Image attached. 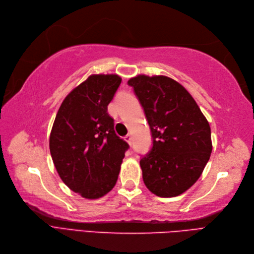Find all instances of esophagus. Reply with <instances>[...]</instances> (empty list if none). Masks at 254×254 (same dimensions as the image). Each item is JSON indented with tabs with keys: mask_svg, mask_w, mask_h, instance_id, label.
Masks as SVG:
<instances>
[{
	"mask_svg": "<svg viewBox=\"0 0 254 254\" xmlns=\"http://www.w3.org/2000/svg\"><path fill=\"white\" fill-rule=\"evenodd\" d=\"M125 139H126L127 142H128V144H132V135L127 134V135L125 137Z\"/></svg>",
	"mask_w": 254,
	"mask_h": 254,
	"instance_id": "esophagus-1",
	"label": "esophagus"
}]
</instances>
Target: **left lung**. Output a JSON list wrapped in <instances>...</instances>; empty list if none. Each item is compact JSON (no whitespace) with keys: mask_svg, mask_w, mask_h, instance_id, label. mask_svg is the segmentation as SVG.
<instances>
[{"mask_svg":"<svg viewBox=\"0 0 254 254\" xmlns=\"http://www.w3.org/2000/svg\"><path fill=\"white\" fill-rule=\"evenodd\" d=\"M151 128L153 145L141 156L142 178L159 197L191 188L212 152L211 128L189 92L166 76L139 75L127 81Z\"/></svg>","mask_w":254,"mask_h":254,"instance_id":"left-lung-1","label":"left lung"}]
</instances>
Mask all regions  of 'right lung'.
I'll return each instance as SVG.
<instances>
[{
    "label": "right lung",
    "mask_w": 254,
    "mask_h": 254,
    "mask_svg": "<svg viewBox=\"0 0 254 254\" xmlns=\"http://www.w3.org/2000/svg\"><path fill=\"white\" fill-rule=\"evenodd\" d=\"M120 83L117 75L89 76L63 100L54 122V165L62 182L84 198H99L113 189L129 148L108 113Z\"/></svg>",
    "instance_id": "1"
}]
</instances>
